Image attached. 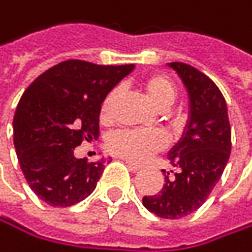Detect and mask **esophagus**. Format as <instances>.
Wrapping results in <instances>:
<instances>
[{
    "mask_svg": "<svg viewBox=\"0 0 252 252\" xmlns=\"http://www.w3.org/2000/svg\"><path fill=\"white\" fill-rule=\"evenodd\" d=\"M125 164H127V167L131 170V171H139L142 167L140 165H137V164H134V162H131V161H125Z\"/></svg>",
    "mask_w": 252,
    "mask_h": 252,
    "instance_id": "obj_1",
    "label": "esophagus"
}]
</instances>
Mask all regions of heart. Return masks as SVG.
<instances>
[{
	"label": "heart",
	"mask_w": 252,
	"mask_h": 252,
	"mask_svg": "<svg viewBox=\"0 0 252 252\" xmlns=\"http://www.w3.org/2000/svg\"><path fill=\"white\" fill-rule=\"evenodd\" d=\"M142 87L151 101L159 109H168L177 98V87L171 78L164 73H152L143 78ZM121 95V88H112L101 101L100 118L103 122H109L113 115V107ZM165 137L158 131H134L121 130L109 136L107 149L110 154L128 159V161H143L155 152L165 148Z\"/></svg>",
	"instance_id": "1"
}]
</instances>
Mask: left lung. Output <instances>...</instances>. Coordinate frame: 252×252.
Returning a JSON list of instances; mask_svg holds the SVG:
<instances>
[{"mask_svg":"<svg viewBox=\"0 0 252 252\" xmlns=\"http://www.w3.org/2000/svg\"><path fill=\"white\" fill-rule=\"evenodd\" d=\"M189 94V119L180 142L168 159L176 171L165 174L157 195L145 196L143 205L162 219L177 220L195 213L220 180L230 157V124L226 100L219 87L190 64L173 62Z\"/></svg>","mask_w":252,"mask_h":252,"instance_id":"8db88e82","label":"left lung"}]
</instances>
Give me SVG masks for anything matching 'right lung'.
<instances>
[{"instance_id": "1", "label": "right lung", "mask_w": 252, "mask_h": 252, "mask_svg": "<svg viewBox=\"0 0 252 252\" xmlns=\"http://www.w3.org/2000/svg\"><path fill=\"white\" fill-rule=\"evenodd\" d=\"M134 64L103 66L62 62L23 93L13 119L14 148L33 193L51 207H70L93 193L104 158L88 162L73 155L84 140L98 137L100 106Z\"/></svg>"}]
</instances>
